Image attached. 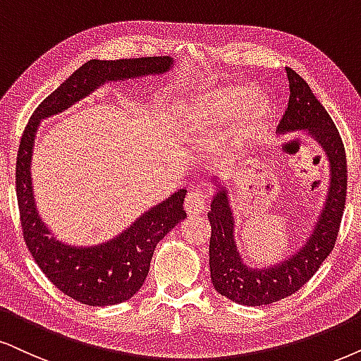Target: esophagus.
<instances>
[{"label":"esophagus","mask_w":361,"mask_h":361,"mask_svg":"<svg viewBox=\"0 0 361 361\" xmlns=\"http://www.w3.org/2000/svg\"><path fill=\"white\" fill-rule=\"evenodd\" d=\"M185 209L190 216H195V214H202L204 209H207V198L202 191H190L188 196L185 200Z\"/></svg>","instance_id":"esophagus-1"}]
</instances>
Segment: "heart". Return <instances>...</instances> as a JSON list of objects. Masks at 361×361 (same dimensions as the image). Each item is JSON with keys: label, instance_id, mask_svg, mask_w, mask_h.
Listing matches in <instances>:
<instances>
[{"label": "heart", "instance_id": "heart-1", "mask_svg": "<svg viewBox=\"0 0 361 361\" xmlns=\"http://www.w3.org/2000/svg\"><path fill=\"white\" fill-rule=\"evenodd\" d=\"M186 135L198 140L233 133L238 148L258 143L271 125V106L246 83L202 86L190 94Z\"/></svg>", "mask_w": 361, "mask_h": 361}]
</instances>
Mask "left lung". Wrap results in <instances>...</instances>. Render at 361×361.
<instances>
[{"instance_id": "left-lung-1", "label": "left lung", "mask_w": 361, "mask_h": 361, "mask_svg": "<svg viewBox=\"0 0 361 361\" xmlns=\"http://www.w3.org/2000/svg\"><path fill=\"white\" fill-rule=\"evenodd\" d=\"M290 83L288 108L278 131L283 135L307 133L320 145L328 159V191L312 233L293 255L264 268L248 267L235 241V216L226 185L213 180L214 195L208 220L209 271L218 293L231 302L259 307L293 295L312 278L331 253L338 235L346 200V157L343 141L326 109L298 73L286 68Z\"/></svg>"}]
</instances>
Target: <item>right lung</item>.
<instances>
[{
	"label": "right lung",
	"instance_id": "add662e5",
	"mask_svg": "<svg viewBox=\"0 0 361 361\" xmlns=\"http://www.w3.org/2000/svg\"><path fill=\"white\" fill-rule=\"evenodd\" d=\"M175 65L170 56L133 59H90L65 80L35 109L21 136L16 158V196L23 238L31 257L48 280L76 302L90 307H108L126 302L141 288L158 241L165 238L186 213V190H178L165 202L154 204L115 238L93 246H75L51 235L39 216L31 183V157L39 123L65 111L90 97L104 83L161 76Z\"/></svg>",
	"mask_w": 361,
	"mask_h": 361
}]
</instances>
